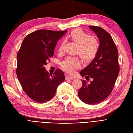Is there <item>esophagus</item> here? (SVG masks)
Masks as SVG:
<instances>
[{"label": "esophagus", "instance_id": "1", "mask_svg": "<svg viewBox=\"0 0 133 133\" xmlns=\"http://www.w3.org/2000/svg\"><path fill=\"white\" fill-rule=\"evenodd\" d=\"M73 78L69 75H66V80H72Z\"/></svg>", "mask_w": 133, "mask_h": 133}]
</instances>
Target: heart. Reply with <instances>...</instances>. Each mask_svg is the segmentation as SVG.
Here are the masks:
<instances>
[{
  "mask_svg": "<svg viewBox=\"0 0 133 133\" xmlns=\"http://www.w3.org/2000/svg\"><path fill=\"white\" fill-rule=\"evenodd\" d=\"M69 37L78 44L77 53L84 60L93 59L98 51L99 42L97 38L88 34L82 29H76L72 31ZM66 41H62L58 50L60 52L64 50ZM81 66V62L78 57H68L62 62L61 66L68 73L73 74Z\"/></svg>",
  "mask_w": 133,
  "mask_h": 133,
  "instance_id": "1",
  "label": "heart"
}]
</instances>
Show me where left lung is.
Returning <instances> with one entry per match:
<instances>
[{
  "mask_svg": "<svg viewBox=\"0 0 133 133\" xmlns=\"http://www.w3.org/2000/svg\"><path fill=\"white\" fill-rule=\"evenodd\" d=\"M99 40L95 58L80 72L82 76L93 79L89 84L82 81L78 92L80 99L88 104L99 103L110 95L119 73L117 49L110 35L100 27L89 26Z\"/></svg>",
  "mask_w": 133,
  "mask_h": 133,
  "instance_id": "8db88e82",
  "label": "left lung"
}]
</instances>
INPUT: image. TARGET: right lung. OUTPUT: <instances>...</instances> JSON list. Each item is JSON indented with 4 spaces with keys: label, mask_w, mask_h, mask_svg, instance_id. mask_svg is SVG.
Masks as SVG:
<instances>
[{
    "label": "right lung",
    "mask_w": 133,
    "mask_h": 133,
    "mask_svg": "<svg viewBox=\"0 0 133 133\" xmlns=\"http://www.w3.org/2000/svg\"><path fill=\"white\" fill-rule=\"evenodd\" d=\"M39 30L25 38L17 55V75L31 99L43 103L52 99L65 76L61 69L49 74L44 65L54 54L57 41L67 32Z\"/></svg>",
    "instance_id": "1"
}]
</instances>
